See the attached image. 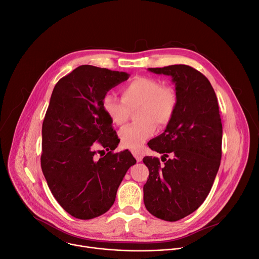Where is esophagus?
<instances>
[{"label": "esophagus", "mask_w": 259, "mask_h": 259, "mask_svg": "<svg viewBox=\"0 0 259 259\" xmlns=\"http://www.w3.org/2000/svg\"><path fill=\"white\" fill-rule=\"evenodd\" d=\"M132 154H133V156L135 157V159H137L138 161H142L143 156H144V153L142 151H140V150H133Z\"/></svg>", "instance_id": "1"}]
</instances>
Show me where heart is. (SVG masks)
Segmentation results:
<instances>
[{
    "label": "heart",
    "instance_id": "1",
    "mask_svg": "<svg viewBox=\"0 0 259 259\" xmlns=\"http://www.w3.org/2000/svg\"><path fill=\"white\" fill-rule=\"evenodd\" d=\"M121 99L106 93L102 101L105 113L114 125L124 126L135 111V119L119 132V139L126 148L139 149L155 133L157 125L168 126L178 107V95L168 85H161L156 78L137 76L120 89Z\"/></svg>",
    "mask_w": 259,
    "mask_h": 259
}]
</instances>
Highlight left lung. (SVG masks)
Here are the masks:
<instances>
[{"instance_id":"obj_1","label":"left lung","mask_w":259,"mask_h":259,"mask_svg":"<svg viewBox=\"0 0 259 259\" xmlns=\"http://www.w3.org/2000/svg\"><path fill=\"white\" fill-rule=\"evenodd\" d=\"M172 76L178 107L165 132L148 143L161 156H145L149 179L144 185L146 209L157 219L180 221L197 210L213 186L222 158L223 125L209 79L193 67L149 68ZM169 157V159L166 157Z\"/></svg>"}]
</instances>
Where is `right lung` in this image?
I'll return each instance as SVG.
<instances>
[{
  "mask_svg": "<svg viewBox=\"0 0 259 259\" xmlns=\"http://www.w3.org/2000/svg\"><path fill=\"white\" fill-rule=\"evenodd\" d=\"M129 76L81 65L52 91L42 126L40 167L54 198L75 219L92 220L110 209L137 162L128 150L113 152L119 140L102 106L104 95ZM97 153L103 154L97 158Z\"/></svg>",
  "mask_w": 259,
  "mask_h": 259,
  "instance_id": "add662e5",
  "label": "right lung"
}]
</instances>
